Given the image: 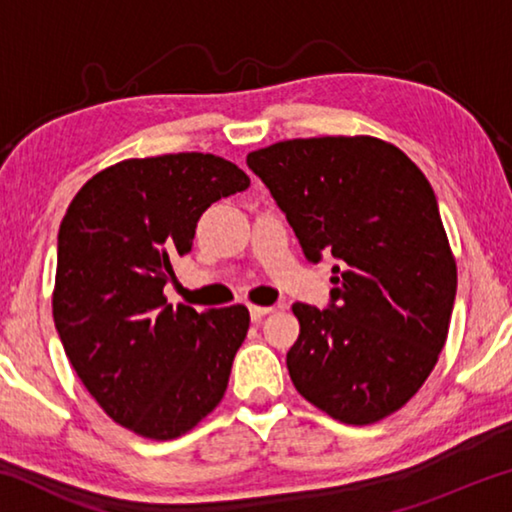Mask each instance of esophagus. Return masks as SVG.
I'll list each match as a JSON object with an SVG mask.
<instances>
[{
  "instance_id": "1",
  "label": "esophagus",
  "mask_w": 512,
  "mask_h": 512,
  "mask_svg": "<svg viewBox=\"0 0 512 512\" xmlns=\"http://www.w3.org/2000/svg\"><path fill=\"white\" fill-rule=\"evenodd\" d=\"M248 309H250V318H253L255 323H257V320H262L266 314H271V311H273V307H259V305H250Z\"/></svg>"
}]
</instances>
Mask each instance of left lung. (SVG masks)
Here are the masks:
<instances>
[{"mask_svg":"<svg viewBox=\"0 0 512 512\" xmlns=\"http://www.w3.org/2000/svg\"><path fill=\"white\" fill-rule=\"evenodd\" d=\"M309 262L332 253L327 309L296 302V391L345 424L411 400L447 341L456 262L424 173L377 137H309L248 153Z\"/></svg>","mask_w":512,"mask_h":512,"instance_id":"obj_1","label":"left lung"}]
</instances>
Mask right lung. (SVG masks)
Instances as JSON below:
<instances>
[{
  "label": "right lung",
  "mask_w": 512,
  "mask_h": 512,
  "mask_svg": "<svg viewBox=\"0 0 512 512\" xmlns=\"http://www.w3.org/2000/svg\"><path fill=\"white\" fill-rule=\"evenodd\" d=\"M250 178L212 153L133 158L99 171L58 230L54 323L76 375L112 420L171 440L216 409L246 339L244 305L173 307L171 257L212 203Z\"/></svg>",
  "instance_id": "1"
}]
</instances>
